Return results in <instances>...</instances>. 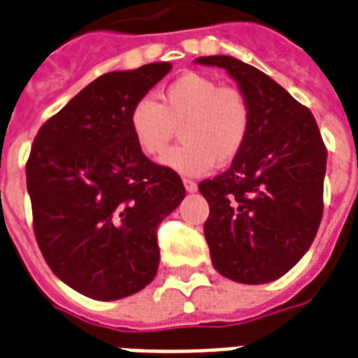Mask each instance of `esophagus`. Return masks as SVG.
<instances>
[{"instance_id": "1", "label": "esophagus", "mask_w": 358, "mask_h": 358, "mask_svg": "<svg viewBox=\"0 0 358 358\" xmlns=\"http://www.w3.org/2000/svg\"><path fill=\"white\" fill-rule=\"evenodd\" d=\"M182 185H185V188H187L188 192H196V190H198V185H196L192 179H182Z\"/></svg>"}]
</instances>
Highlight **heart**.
<instances>
[{"mask_svg":"<svg viewBox=\"0 0 358 358\" xmlns=\"http://www.w3.org/2000/svg\"><path fill=\"white\" fill-rule=\"evenodd\" d=\"M250 104L243 91L220 85L217 80L187 73L153 96H140L129 112V129L136 145L151 159H160L176 138L164 164L185 176H203L215 166L234 162L250 132Z\"/></svg>","mask_w":358,"mask_h":358,"instance_id":"b5f03b06","label":"heart"}]
</instances>
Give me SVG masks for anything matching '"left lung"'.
Returning a JSON list of instances; mask_svg holds the SVG:
<instances>
[{
    "label": "left lung",
    "mask_w": 358,
    "mask_h": 358,
    "mask_svg": "<svg viewBox=\"0 0 358 358\" xmlns=\"http://www.w3.org/2000/svg\"><path fill=\"white\" fill-rule=\"evenodd\" d=\"M196 61L226 69L252 113L239 157L198 187L209 203L210 259L226 278L267 284L287 273L317 234L327 148L308 108L256 66L229 55Z\"/></svg>",
    "instance_id": "left-lung-1"
}]
</instances>
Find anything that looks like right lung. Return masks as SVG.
Returning <instances> with one entry per match:
<instances>
[{"mask_svg":"<svg viewBox=\"0 0 358 358\" xmlns=\"http://www.w3.org/2000/svg\"><path fill=\"white\" fill-rule=\"evenodd\" d=\"M170 63L93 80L38 129L26 164L33 231L48 267L95 301L155 278L157 229L185 198L181 177L136 145L129 112Z\"/></svg>","mask_w":358,"mask_h":358,"instance_id":"right-lung-1","label":"right lung"}]
</instances>
